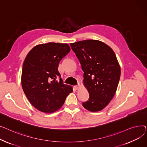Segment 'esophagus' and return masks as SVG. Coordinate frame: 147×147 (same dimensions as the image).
Wrapping results in <instances>:
<instances>
[{"label": "esophagus", "mask_w": 147, "mask_h": 147, "mask_svg": "<svg viewBox=\"0 0 147 147\" xmlns=\"http://www.w3.org/2000/svg\"><path fill=\"white\" fill-rule=\"evenodd\" d=\"M79 87H80L79 84H78V85H76V86H74V89H75L76 90H78V89H79Z\"/></svg>", "instance_id": "esophagus-1"}]
</instances>
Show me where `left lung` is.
I'll use <instances>...</instances> for the list:
<instances>
[{"label":"left lung","mask_w":147,"mask_h":147,"mask_svg":"<svg viewBox=\"0 0 147 147\" xmlns=\"http://www.w3.org/2000/svg\"><path fill=\"white\" fill-rule=\"evenodd\" d=\"M84 72L83 83L89 98L83 102L84 109L98 111L109 104L116 92L120 78V67L113 49L96 40L70 43Z\"/></svg>","instance_id":"1"}]
</instances>
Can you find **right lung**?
<instances>
[{"label":"right lung","instance_id":"obj_1","mask_svg":"<svg viewBox=\"0 0 147 147\" xmlns=\"http://www.w3.org/2000/svg\"><path fill=\"white\" fill-rule=\"evenodd\" d=\"M69 51L68 44L49 42L37 45L27 54L22 65V87L38 110L57 111L73 91L71 86L63 83L58 71L59 62Z\"/></svg>","mask_w":147,"mask_h":147}]
</instances>
